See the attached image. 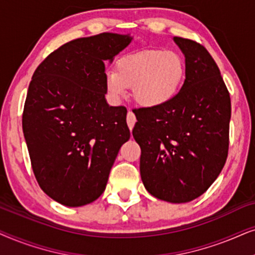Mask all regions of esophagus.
<instances>
[{"mask_svg":"<svg viewBox=\"0 0 255 255\" xmlns=\"http://www.w3.org/2000/svg\"><path fill=\"white\" fill-rule=\"evenodd\" d=\"M135 122H136V118H135L133 112L129 111V112H128V114H127V125H128V127H129L130 130L134 128Z\"/></svg>","mask_w":255,"mask_h":255,"instance_id":"34e87169","label":"esophagus"}]
</instances>
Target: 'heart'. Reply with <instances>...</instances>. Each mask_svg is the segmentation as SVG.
Instances as JSON below:
<instances>
[{
  "instance_id": "obj_1",
  "label": "heart",
  "mask_w": 255,
  "mask_h": 255,
  "mask_svg": "<svg viewBox=\"0 0 255 255\" xmlns=\"http://www.w3.org/2000/svg\"><path fill=\"white\" fill-rule=\"evenodd\" d=\"M185 62L175 51L142 50L121 57L117 71L106 73V90L119 101L131 87L134 100L148 108L162 107L177 96L184 81Z\"/></svg>"
}]
</instances>
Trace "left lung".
<instances>
[{
  "instance_id": "1",
  "label": "left lung",
  "mask_w": 255,
  "mask_h": 255,
  "mask_svg": "<svg viewBox=\"0 0 255 255\" xmlns=\"http://www.w3.org/2000/svg\"><path fill=\"white\" fill-rule=\"evenodd\" d=\"M185 57V80L162 107L134 112L141 147L140 172L151 196L188 203L218 177L229 151L231 99L211 54L191 39L174 37Z\"/></svg>"
}]
</instances>
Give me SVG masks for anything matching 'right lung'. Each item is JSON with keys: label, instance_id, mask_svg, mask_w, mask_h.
<instances>
[{"label": "right lung", "instance_id": "add662e5", "mask_svg": "<svg viewBox=\"0 0 255 255\" xmlns=\"http://www.w3.org/2000/svg\"><path fill=\"white\" fill-rule=\"evenodd\" d=\"M130 35L104 32L50 53L33 73L23 133L40 189L77 208L99 198L121 145L129 140L127 110L107 104L105 69Z\"/></svg>", "mask_w": 255, "mask_h": 255}]
</instances>
